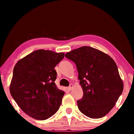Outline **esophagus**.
Listing matches in <instances>:
<instances>
[{"label":"esophagus","mask_w":134,"mask_h":134,"mask_svg":"<svg viewBox=\"0 0 134 134\" xmlns=\"http://www.w3.org/2000/svg\"><path fill=\"white\" fill-rule=\"evenodd\" d=\"M72 86H72V84H70V86H69V87H68V89H69V90H71V89H72Z\"/></svg>","instance_id":"obj_1"}]
</instances>
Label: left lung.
Returning a JSON list of instances; mask_svg holds the SVG:
<instances>
[{"label":"left lung","instance_id":"left-lung-1","mask_svg":"<svg viewBox=\"0 0 134 134\" xmlns=\"http://www.w3.org/2000/svg\"><path fill=\"white\" fill-rule=\"evenodd\" d=\"M77 67L83 96L77 102L79 110L93 119L110 112L121 96L124 84L114 60L98 49L84 46L65 55Z\"/></svg>","mask_w":134,"mask_h":134}]
</instances>
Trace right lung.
Returning <instances> with one entry per match:
<instances>
[{
	"mask_svg": "<svg viewBox=\"0 0 134 134\" xmlns=\"http://www.w3.org/2000/svg\"><path fill=\"white\" fill-rule=\"evenodd\" d=\"M64 57V53L38 49L16 64L10 85L11 96L33 118L45 120L60 108L65 93L55 85L54 67Z\"/></svg>",
	"mask_w": 134,
	"mask_h": 134,
	"instance_id": "right-lung-1",
	"label": "right lung"
}]
</instances>
